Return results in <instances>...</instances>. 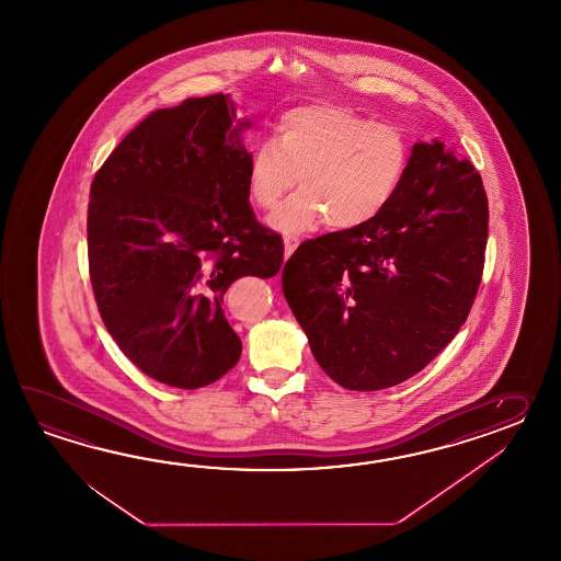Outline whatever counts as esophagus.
<instances>
[{
  "label": "esophagus",
  "mask_w": 561,
  "mask_h": 561,
  "mask_svg": "<svg viewBox=\"0 0 561 561\" xmlns=\"http://www.w3.org/2000/svg\"><path fill=\"white\" fill-rule=\"evenodd\" d=\"M300 244V239L297 234H288L285 237V256L288 259L293 252L297 251V247Z\"/></svg>",
  "instance_id": "obj_1"
}]
</instances>
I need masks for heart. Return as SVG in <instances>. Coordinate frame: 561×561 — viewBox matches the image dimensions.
I'll return each instance as SVG.
<instances>
[{"mask_svg":"<svg viewBox=\"0 0 561 561\" xmlns=\"http://www.w3.org/2000/svg\"><path fill=\"white\" fill-rule=\"evenodd\" d=\"M409 164L405 136L391 124L360 116L331 102L290 107L276 122V136L249 156L247 194L271 210L297 182L298 188L271 216L280 232L327 225L353 230L375 220L393 201Z\"/></svg>","mask_w":561,"mask_h":561,"instance_id":"b5f03b06","label":"heart"}]
</instances>
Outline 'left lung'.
<instances>
[{"instance_id": "8db88e82", "label": "left lung", "mask_w": 561, "mask_h": 561, "mask_svg": "<svg viewBox=\"0 0 561 561\" xmlns=\"http://www.w3.org/2000/svg\"><path fill=\"white\" fill-rule=\"evenodd\" d=\"M488 220L479 172L435 140L413 146L399 191L369 225L302 242L283 290L321 369L351 391L425 369L473 307Z\"/></svg>"}]
</instances>
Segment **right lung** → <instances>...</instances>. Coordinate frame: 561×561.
<instances>
[{
    "label": "right lung",
    "mask_w": 561,
    "mask_h": 561,
    "mask_svg": "<svg viewBox=\"0 0 561 561\" xmlns=\"http://www.w3.org/2000/svg\"><path fill=\"white\" fill-rule=\"evenodd\" d=\"M228 95L156 110L95 172L88 266L107 333L138 369L179 389L218 381L242 343L222 309L240 276L271 278L280 237L247 194L249 152Z\"/></svg>",
    "instance_id": "1"
}]
</instances>
